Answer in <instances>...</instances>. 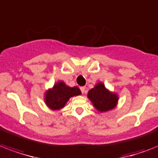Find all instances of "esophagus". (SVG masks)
<instances>
[{"mask_svg": "<svg viewBox=\"0 0 158 158\" xmlns=\"http://www.w3.org/2000/svg\"><path fill=\"white\" fill-rule=\"evenodd\" d=\"M80 90H81L82 93H86V88H85V87H81V88H80Z\"/></svg>", "mask_w": 158, "mask_h": 158, "instance_id": "34e87169", "label": "esophagus"}]
</instances>
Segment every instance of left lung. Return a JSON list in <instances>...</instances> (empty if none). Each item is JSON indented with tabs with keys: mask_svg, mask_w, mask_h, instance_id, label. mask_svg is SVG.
<instances>
[{
	"mask_svg": "<svg viewBox=\"0 0 158 158\" xmlns=\"http://www.w3.org/2000/svg\"><path fill=\"white\" fill-rule=\"evenodd\" d=\"M88 97L100 112H106L114 109L118 101L116 93L109 91L103 83H97L94 88L89 90Z\"/></svg>",
	"mask_w": 158,
	"mask_h": 158,
	"instance_id": "8db88e82",
	"label": "left lung"
}]
</instances>
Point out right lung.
<instances>
[{"mask_svg":"<svg viewBox=\"0 0 158 158\" xmlns=\"http://www.w3.org/2000/svg\"><path fill=\"white\" fill-rule=\"evenodd\" d=\"M80 94L81 91L78 87L70 88L64 82L59 81L45 92L44 101L52 110H59L63 108L70 97Z\"/></svg>","mask_w":158,"mask_h":158,"instance_id":"obj_1","label":"right lung"}]
</instances>
